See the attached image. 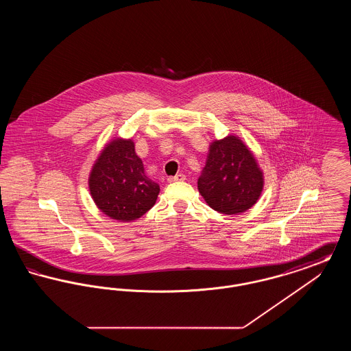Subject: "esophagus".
Segmentation results:
<instances>
[{
  "mask_svg": "<svg viewBox=\"0 0 351 351\" xmlns=\"http://www.w3.org/2000/svg\"><path fill=\"white\" fill-rule=\"evenodd\" d=\"M183 180H185V175H184V173H178V175H175V176L168 178V182H169V183H176V182H183Z\"/></svg>",
  "mask_w": 351,
  "mask_h": 351,
  "instance_id": "obj_1",
  "label": "esophagus"
}]
</instances>
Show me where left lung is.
Returning <instances> with one entry per match:
<instances>
[{"label":"left lung","instance_id":"obj_1","mask_svg":"<svg viewBox=\"0 0 351 351\" xmlns=\"http://www.w3.org/2000/svg\"><path fill=\"white\" fill-rule=\"evenodd\" d=\"M263 184V171L239 136L228 135L210 143L197 188L212 209L241 215L259 200Z\"/></svg>","mask_w":351,"mask_h":351}]
</instances>
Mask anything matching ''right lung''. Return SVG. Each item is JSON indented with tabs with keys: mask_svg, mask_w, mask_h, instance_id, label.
Masks as SVG:
<instances>
[{
	"mask_svg": "<svg viewBox=\"0 0 351 351\" xmlns=\"http://www.w3.org/2000/svg\"><path fill=\"white\" fill-rule=\"evenodd\" d=\"M90 196L104 215L119 222L142 217L155 205L159 184L146 176L133 139L114 138L105 145L90 169Z\"/></svg>",
	"mask_w": 351,
	"mask_h": 351,
	"instance_id": "right-lung-1",
	"label": "right lung"
}]
</instances>
